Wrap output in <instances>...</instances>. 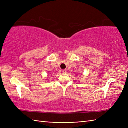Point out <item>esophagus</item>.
Masks as SVG:
<instances>
[{
    "label": "esophagus",
    "mask_w": 128,
    "mask_h": 128,
    "mask_svg": "<svg viewBox=\"0 0 128 128\" xmlns=\"http://www.w3.org/2000/svg\"><path fill=\"white\" fill-rule=\"evenodd\" d=\"M62 72L63 73H66V69H63L62 70Z\"/></svg>",
    "instance_id": "esophagus-1"
}]
</instances>
